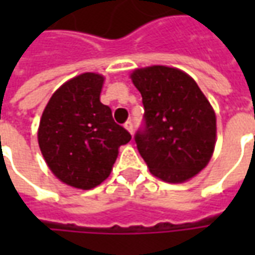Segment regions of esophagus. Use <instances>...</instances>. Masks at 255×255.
I'll return each mask as SVG.
<instances>
[{
    "instance_id": "obj_1",
    "label": "esophagus",
    "mask_w": 255,
    "mask_h": 255,
    "mask_svg": "<svg viewBox=\"0 0 255 255\" xmlns=\"http://www.w3.org/2000/svg\"><path fill=\"white\" fill-rule=\"evenodd\" d=\"M124 128H126V129H127L129 133L133 132V126H132V123H131V122L126 123V124H124Z\"/></svg>"
}]
</instances>
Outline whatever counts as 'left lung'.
<instances>
[{"label":"left lung","instance_id":"1","mask_svg":"<svg viewBox=\"0 0 255 255\" xmlns=\"http://www.w3.org/2000/svg\"><path fill=\"white\" fill-rule=\"evenodd\" d=\"M142 95L143 131L135 136L150 173L166 183L197 176L216 146V113L197 82L166 65L136 68L129 73Z\"/></svg>","mask_w":255,"mask_h":255}]
</instances>
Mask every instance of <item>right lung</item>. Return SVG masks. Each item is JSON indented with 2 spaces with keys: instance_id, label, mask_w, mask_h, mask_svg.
<instances>
[{
  "instance_id": "obj_1",
  "label": "right lung",
  "mask_w": 255,
  "mask_h": 255,
  "mask_svg": "<svg viewBox=\"0 0 255 255\" xmlns=\"http://www.w3.org/2000/svg\"><path fill=\"white\" fill-rule=\"evenodd\" d=\"M105 76L84 72L61 84L47 102L38 143L60 182L80 190L100 186L111 175L119 149L131 140L100 101Z\"/></svg>"
}]
</instances>
